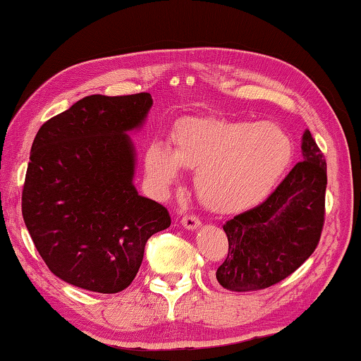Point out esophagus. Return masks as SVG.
<instances>
[{"label": "esophagus", "mask_w": 361, "mask_h": 361, "mask_svg": "<svg viewBox=\"0 0 361 361\" xmlns=\"http://www.w3.org/2000/svg\"><path fill=\"white\" fill-rule=\"evenodd\" d=\"M181 224L185 226L186 229H195L200 226V219L195 215H185L181 218Z\"/></svg>", "instance_id": "1"}]
</instances>
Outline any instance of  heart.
<instances>
[{
    "label": "heart",
    "instance_id": "heart-1",
    "mask_svg": "<svg viewBox=\"0 0 361 361\" xmlns=\"http://www.w3.org/2000/svg\"><path fill=\"white\" fill-rule=\"evenodd\" d=\"M291 156L288 135L271 122L200 116L176 122L170 151L152 143L145 162L161 186L175 181L178 167L197 170L195 185L202 202L218 212H237L267 197Z\"/></svg>",
    "mask_w": 361,
    "mask_h": 361
}]
</instances>
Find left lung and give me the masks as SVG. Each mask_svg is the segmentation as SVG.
Returning a JSON list of instances; mask_svg holds the SVG:
<instances>
[{
  "label": "left lung",
  "mask_w": 361,
  "mask_h": 361,
  "mask_svg": "<svg viewBox=\"0 0 361 361\" xmlns=\"http://www.w3.org/2000/svg\"><path fill=\"white\" fill-rule=\"evenodd\" d=\"M326 161L312 133L299 161L272 194L226 221L229 250L216 269L219 285L255 291L282 282L315 252L325 224Z\"/></svg>",
  "instance_id": "8db88e82"
}]
</instances>
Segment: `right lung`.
I'll use <instances>...</instances> for the list:
<instances>
[{"instance_id":"obj_1","label":"right lung","mask_w":361,"mask_h":361,"mask_svg":"<svg viewBox=\"0 0 361 361\" xmlns=\"http://www.w3.org/2000/svg\"><path fill=\"white\" fill-rule=\"evenodd\" d=\"M148 92L89 95L41 126L30 152L22 215L49 271L79 288L119 293L142 266L145 245L172 219L132 185L127 130L142 124Z\"/></svg>"}]
</instances>
